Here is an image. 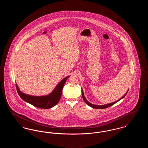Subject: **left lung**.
<instances>
[{
    "instance_id": "left-lung-1",
    "label": "left lung",
    "mask_w": 148,
    "mask_h": 148,
    "mask_svg": "<svg viewBox=\"0 0 148 148\" xmlns=\"http://www.w3.org/2000/svg\"><path fill=\"white\" fill-rule=\"evenodd\" d=\"M128 90H129V89H128V90H127V91L126 92V93L124 94V96H123V97H122L121 98H120L119 100H116V101H114V102H113V103H109V104H105V105H101V106H100V105H99V106H98V105L92 104L90 103L89 101H88L86 100V99L85 98V97L83 90V89H82V97H83V100H84L85 103L88 106H89L92 107V108H94V109H105V108H108V107H109V106H113L114 104H115V103H116L117 102H118V101H120V100H121L122 99L124 98L126 96V95H127V92H128Z\"/></svg>"
}]
</instances>
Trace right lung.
Returning a JSON list of instances; mask_svg holds the SVG:
<instances>
[{
  "label": "right lung",
  "instance_id": "add662e5",
  "mask_svg": "<svg viewBox=\"0 0 148 148\" xmlns=\"http://www.w3.org/2000/svg\"><path fill=\"white\" fill-rule=\"evenodd\" d=\"M70 76L63 78L50 94L42 96H34L25 94L20 90L17 84L16 90L18 94L24 101L41 109H50L56 106L62 96L64 85Z\"/></svg>",
  "mask_w": 148,
  "mask_h": 148
}]
</instances>
